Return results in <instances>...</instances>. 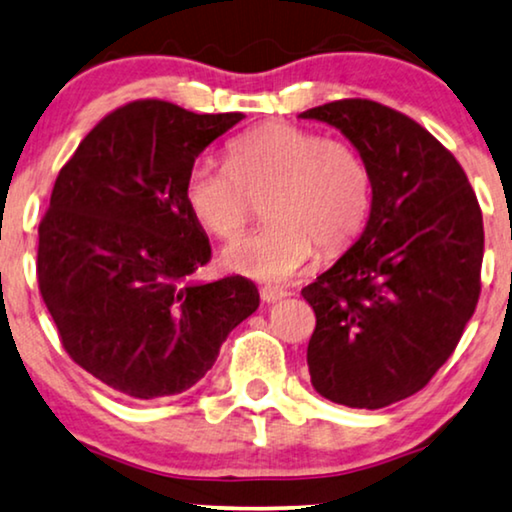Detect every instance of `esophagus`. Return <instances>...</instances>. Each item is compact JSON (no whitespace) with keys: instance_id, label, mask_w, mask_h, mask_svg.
Masks as SVG:
<instances>
[{"instance_id":"34e87169","label":"esophagus","mask_w":512,"mask_h":512,"mask_svg":"<svg viewBox=\"0 0 512 512\" xmlns=\"http://www.w3.org/2000/svg\"><path fill=\"white\" fill-rule=\"evenodd\" d=\"M286 296H289V293L286 291H282V289H268V286H265V289H261V298H263V303H277V300H284Z\"/></svg>"}]
</instances>
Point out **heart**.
Here are the masks:
<instances>
[{
  "label": "heart",
  "instance_id": "heart-1",
  "mask_svg": "<svg viewBox=\"0 0 512 512\" xmlns=\"http://www.w3.org/2000/svg\"><path fill=\"white\" fill-rule=\"evenodd\" d=\"M186 202L219 240H230L256 214L270 223L223 251L237 275L284 284L317 254L347 247L366 221L370 179L352 146L321 139L289 123H268L237 137L228 167L195 163L186 177Z\"/></svg>",
  "mask_w": 512,
  "mask_h": 512
}]
</instances>
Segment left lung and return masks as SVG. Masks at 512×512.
<instances>
[{"mask_svg": "<svg viewBox=\"0 0 512 512\" xmlns=\"http://www.w3.org/2000/svg\"><path fill=\"white\" fill-rule=\"evenodd\" d=\"M300 118L340 130L373 191L359 240L303 289L317 314L312 387L347 408H387L429 384L473 317L485 249L478 198L457 158L394 109L340 100Z\"/></svg>", "mask_w": 512, "mask_h": 512, "instance_id": "obj_1", "label": "left lung"}]
</instances>
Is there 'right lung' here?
I'll return each instance as SVG.
<instances>
[{
    "mask_svg": "<svg viewBox=\"0 0 512 512\" xmlns=\"http://www.w3.org/2000/svg\"><path fill=\"white\" fill-rule=\"evenodd\" d=\"M242 114L139 100L102 118L55 179L39 226L41 298L62 347L130 398L174 396L258 310L247 277L193 282L212 256L184 188L195 158Z\"/></svg>",
    "mask_w": 512,
    "mask_h": 512,
    "instance_id": "add662e5",
    "label": "right lung"
}]
</instances>
